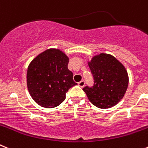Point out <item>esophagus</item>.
Segmentation results:
<instances>
[{
    "instance_id": "obj_1",
    "label": "esophagus",
    "mask_w": 148,
    "mask_h": 148,
    "mask_svg": "<svg viewBox=\"0 0 148 148\" xmlns=\"http://www.w3.org/2000/svg\"><path fill=\"white\" fill-rule=\"evenodd\" d=\"M78 84H79V86H80L81 88H83V87H84V85H85V82H84V80H82L81 81V82H79L78 83Z\"/></svg>"
}]
</instances>
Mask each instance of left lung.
Segmentation results:
<instances>
[{
    "label": "left lung",
    "instance_id": "obj_1",
    "mask_svg": "<svg viewBox=\"0 0 148 148\" xmlns=\"http://www.w3.org/2000/svg\"><path fill=\"white\" fill-rule=\"evenodd\" d=\"M88 66L94 84L83 90L90 102L103 109L114 106L123 99L128 87L129 77L124 66L114 56L105 53L93 57Z\"/></svg>",
    "mask_w": 148,
    "mask_h": 148
}]
</instances>
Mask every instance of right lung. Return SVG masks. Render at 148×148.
Here are the masks:
<instances>
[{
	"label": "right lung",
	"instance_id": "1",
	"mask_svg": "<svg viewBox=\"0 0 148 148\" xmlns=\"http://www.w3.org/2000/svg\"><path fill=\"white\" fill-rule=\"evenodd\" d=\"M69 58L57 49L42 52L29 64L27 85L33 99L44 108L58 106L66 99V93L76 85L73 74L68 69Z\"/></svg>",
	"mask_w": 148,
	"mask_h": 148
}]
</instances>
